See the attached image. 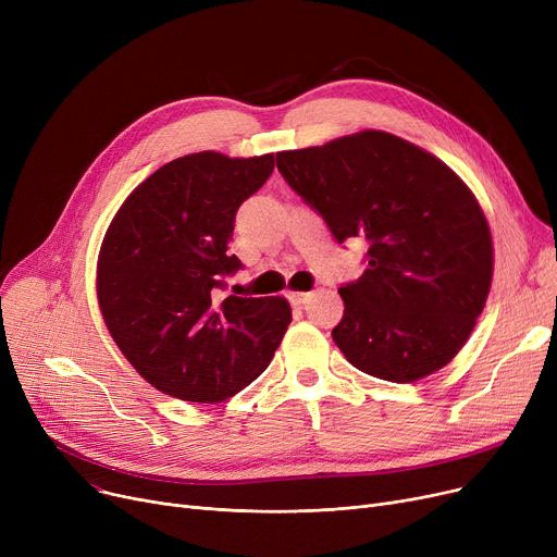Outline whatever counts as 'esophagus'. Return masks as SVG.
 <instances>
[{
	"instance_id": "obj_1",
	"label": "esophagus",
	"mask_w": 557,
	"mask_h": 557,
	"mask_svg": "<svg viewBox=\"0 0 557 557\" xmlns=\"http://www.w3.org/2000/svg\"><path fill=\"white\" fill-rule=\"evenodd\" d=\"M286 298H288L290 305H305L311 298V294H309V290H288Z\"/></svg>"
}]
</instances>
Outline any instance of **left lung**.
Wrapping results in <instances>:
<instances>
[{"label": "left lung", "instance_id": "left-lung-1", "mask_svg": "<svg viewBox=\"0 0 557 557\" xmlns=\"http://www.w3.org/2000/svg\"><path fill=\"white\" fill-rule=\"evenodd\" d=\"M288 187L334 239L368 244L366 271L343 284L332 330L366 374L411 384L470 338L492 284V234L474 194L420 146L363 131L277 153Z\"/></svg>", "mask_w": 557, "mask_h": 557}]
</instances>
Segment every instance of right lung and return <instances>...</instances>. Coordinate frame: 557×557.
I'll use <instances>...</instances> for the list:
<instances>
[{"label":"right lung","mask_w":557,"mask_h":557,"mask_svg":"<svg viewBox=\"0 0 557 557\" xmlns=\"http://www.w3.org/2000/svg\"><path fill=\"white\" fill-rule=\"evenodd\" d=\"M273 153L200 151L149 175L114 214L97 263L106 327L164 395L214 404L269 368L290 323L284 298H223L242 269L234 216L273 173Z\"/></svg>","instance_id":"right-lung-1"}]
</instances>
